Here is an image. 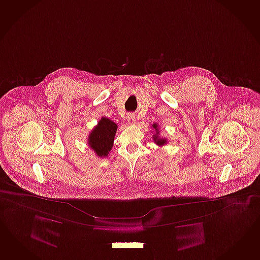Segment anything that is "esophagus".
<instances>
[{"instance_id": "34e87169", "label": "esophagus", "mask_w": 260, "mask_h": 260, "mask_svg": "<svg viewBox=\"0 0 260 260\" xmlns=\"http://www.w3.org/2000/svg\"><path fill=\"white\" fill-rule=\"evenodd\" d=\"M127 123L129 124V125H133V124H135V116H134V114H128L127 115Z\"/></svg>"}]
</instances>
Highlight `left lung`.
Listing matches in <instances>:
<instances>
[{
    "label": "left lung",
    "instance_id": "8db88e82",
    "mask_svg": "<svg viewBox=\"0 0 260 260\" xmlns=\"http://www.w3.org/2000/svg\"><path fill=\"white\" fill-rule=\"evenodd\" d=\"M152 127L155 129V131H156V134H154V135H153V140H154V142H155V143H156V145H158V146H165V144L167 143V140L165 139V138H162V137H159V135H158L159 131H158V124L154 123L152 125Z\"/></svg>",
    "mask_w": 260,
    "mask_h": 260
}]
</instances>
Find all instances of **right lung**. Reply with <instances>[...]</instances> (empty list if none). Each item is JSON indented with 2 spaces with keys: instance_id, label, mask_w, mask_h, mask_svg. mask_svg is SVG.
I'll list each match as a JSON object with an SVG mask.
<instances>
[{
  "instance_id": "add662e5",
  "label": "right lung",
  "mask_w": 260,
  "mask_h": 260,
  "mask_svg": "<svg viewBox=\"0 0 260 260\" xmlns=\"http://www.w3.org/2000/svg\"><path fill=\"white\" fill-rule=\"evenodd\" d=\"M117 131V125L107 117H102L99 121L88 136V145L96 156L105 158L109 155L113 145L114 136Z\"/></svg>"
}]
</instances>
